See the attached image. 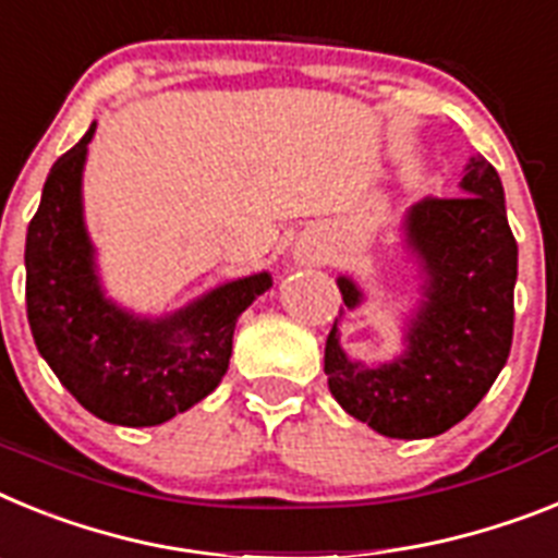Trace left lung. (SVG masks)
I'll list each match as a JSON object with an SVG mask.
<instances>
[{
    "mask_svg": "<svg viewBox=\"0 0 558 558\" xmlns=\"http://www.w3.org/2000/svg\"><path fill=\"white\" fill-rule=\"evenodd\" d=\"M463 196L410 207L404 241L421 266V303L407 323V351L379 367L348 360L339 328L326 339L331 396L387 438H433L466 418L500 376L513 337L517 241L494 165L472 157ZM348 308L360 286L337 278ZM339 308V317H342Z\"/></svg>",
    "mask_w": 558,
    "mask_h": 558,
    "instance_id": "left-lung-1",
    "label": "left lung"
}]
</instances>
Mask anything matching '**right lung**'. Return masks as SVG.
<instances>
[{"label":"right lung","mask_w":558,"mask_h":558,"mask_svg":"<svg viewBox=\"0 0 558 558\" xmlns=\"http://www.w3.org/2000/svg\"><path fill=\"white\" fill-rule=\"evenodd\" d=\"M95 125L56 159L27 227V319L38 353L77 404L109 424L157 426L219 387L235 323L272 286V275L230 280L159 319L111 303L95 272L81 205Z\"/></svg>","instance_id":"1"}]
</instances>
